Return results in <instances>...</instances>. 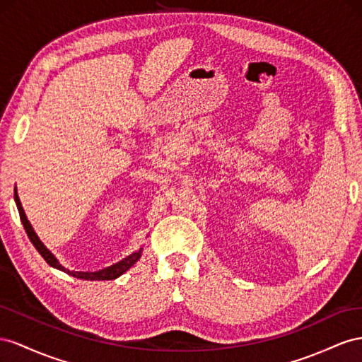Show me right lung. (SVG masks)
Segmentation results:
<instances>
[{"label": "right lung", "instance_id": "add662e5", "mask_svg": "<svg viewBox=\"0 0 362 362\" xmlns=\"http://www.w3.org/2000/svg\"><path fill=\"white\" fill-rule=\"evenodd\" d=\"M15 202H16V206H18V211H19V216H21V221H23V224H24V229H25V232H27V236L30 238V241H32V244L36 247V250L40 253V256L44 257V259L47 261V264H49L51 267H54V268H57V270H62V272H65V273H68V274H71V276H74V277H77V279H85V281H112V279H117V277H119L122 273H126L129 268L135 264L139 257H141V250H138V252H135V253H132L130 256H127L126 259H122V261H119L118 264H113V265H110V267H107V268H105V270H100V272H69V270H66L65 267H62L60 264H59V261L56 259V257L51 255V252L47 249V247L40 243V240L37 238V235L35 233V230H33V227H32V224L28 223V220H27V216H25V214H24V209H23V206H21V202H19V197H18V194H16V189H15Z\"/></svg>", "mask_w": 362, "mask_h": 362}]
</instances>
